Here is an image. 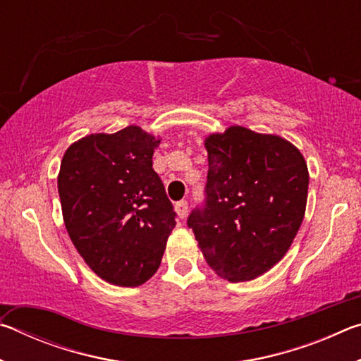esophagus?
I'll use <instances>...</instances> for the list:
<instances>
[{
	"instance_id": "esophagus-1",
	"label": "esophagus",
	"mask_w": 361,
	"mask_h": 361,
	"mask_svg": "<svg viewBox=\"0 0 361 361\" xmlns=\"http://www.w3.org/2000/svg\"><path fill=\"white\" fill-rule=\"evenodd\" d=\"M175 212L178 213V216L181 219H185L188 215V202L186 200H180V202L175 204Z\"/></svg>"
}]
</instances>
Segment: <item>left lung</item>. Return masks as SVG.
Here are the masks:
<instances>
[{
  "mask_svg": "<svg viewBox=\"0 0 361 361\" xmlns=\"http://www.w3.org/2000/svg\"><path fill=\"white\" fill-rule=\"evenodd\" d=\"M205 199L188 216L204 258L229 282H247L283 258L302 223L309 172L277 135L229 127L205 140Z\"/></svg>",
  "mask_w": 361,
  "mask_h": 361,
  "instance_id": "left-lung-1",
  "label": "left lung"
}]
</instances>
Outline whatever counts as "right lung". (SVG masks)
Masks as SVG:
<instances>
[{
	"label": "right lung",
	"instance_id": "obj_1",
	"mask_svg": "<svg viewBox=\"0 0 361 361\" xmlns=\"http://www.w3.org/2000/svg\"><path fill=\"white\" fill-rule=\"evenodd\" d=\"M161 140L129 126L66 149L59 195L66 231L89 267L109 283L138 286L161 266L176 213L152 169Z\"/></svg>",
	"mask_w": 361,
	"mask_h": 361
}]
</instances>
